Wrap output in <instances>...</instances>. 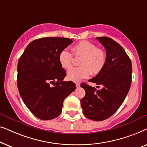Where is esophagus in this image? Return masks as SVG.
Returning <instances> with one entry per match:
<instances>
[{"mask_svg":"<svg viewBox=\"0 0 147 147\" xmlns=\"http://www.w3.org/2000/svg\"><path fill=\"white\" fill-rule=\"evenodd\" d=\"M76 88H80V83H76Z\"/></svg>","mask_w":147,"mask_h":147,"instance_id":"esophagus-1","label":"esophagus"}]
</instances>
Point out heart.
<instances>
[{
	"mask_svg": "<svg viewBox=\"0 0 147 147\" xmlns=\"http://www.w3.org/2000/svg\"><path fill=\"white\" fill-rule=\"evenodd\" d=\"M76 57H81L78 67H73L67 73V79L79 82L89 77L90 74L96 75L103 69L106 63V51L98 48L95 44L88 41H82L71 48ZM59 63L64 69H69L73 63V55L67 49H63L59 55Z\"/></svg>",
	"mask_w": 147,
	"mask_h": 147,
	"instance_id": "obj_1",
	"label": "heart"
}]
</instances>
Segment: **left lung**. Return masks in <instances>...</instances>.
I'll return each instance as SVG.
<instances>
[{
    "label": "left lung",
    "instance_id": "left-lung-1",
    "mask_svg": "<svg viewBox=\"0 0 147 147\" xmlns=\"http://www.w3.org/2000/svg\"><path fill=\"white\" fill-rule=\"evenodd\" d=\"M96 39L105 48L107 59L103 69L88 81L102 87L97 90L82 83L86 95L80 102L86 117L102 121L113 115L123 103L130 88L132 69L129 57L117 42L107 37Z\"/></svg>",
    "mask_w": 147,
    "mask_h": 147
}]
</instances>
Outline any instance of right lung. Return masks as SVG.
<instances>
[{
	"label": "right lung",
	"mask_w": 147,
	"mask_h": 147,
	"mask_svg": "<svg viewBox=\"0 0 147 147\" xmlns=\"http://www.w3.org/2000/svg\"><path fill=\"white\" fill-rule=\"evenodd\" d=\"M72 43L69 38L35 39L27 45L19 58V94L28 109L39 119L47 120L57 117L65 98L76 90L74 82L63 81L66 72L59 61L60 52Z\"/></svg>",
	"instance_id": "obj_1"
}]
</instances>
